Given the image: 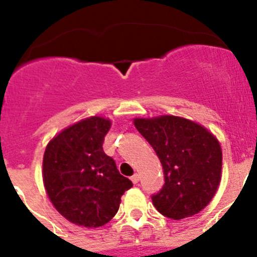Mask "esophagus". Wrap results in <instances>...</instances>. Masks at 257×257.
Masks as SVG:
<instances>
[{"label": "esophagus", "mask_w": 257, "mask_h": 257, "mask_svg": "<svg viewBox=\"0 0 257 257\" xmlns=\"http://www.w3.org/2000/svg\"><path fill=\"white\" fill-rule=\"evenodd\" d=\"M131 180L133 181L134 184H137V183H138V181H139V175H138V174H134L133 177L131 178Z\"/></svg>", "instance_id": "obj_1"}]
</instances>
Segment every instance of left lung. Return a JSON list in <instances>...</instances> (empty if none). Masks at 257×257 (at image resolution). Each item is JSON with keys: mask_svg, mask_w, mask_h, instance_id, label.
<instances>
[{"mask_svg": "<svg viewBox=\"0 0 257 257\" xmlns=\"http://www.w3.org/2000/svg\"><path fill=\"white\" fill-rule=\"evenodd\" d=\"M134 125L155 150L164 170V185L152 195L153 205L174 220L201 211L221 179L217 139L204 126L174 115L134 119Z\"/></svg>", "mask_w": 257, "mask_h": 257, "instance_id": "left-lung-1", "label": "left lung"}]
</instances>
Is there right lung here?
<instances>
[{"mask_svg": "<svg viewBox=\"0 0 257 257\" xmlns=\"http://www.w3.org/2000/svg\"><path fill=\"white\" fill-rule=\"evenodd\" d=\"M110 121L92 116L54 137L43 157V183L54 208L85 227L107 224L133 183L103 150Z\"/></svg>", "mask_w": 257, "mask_h": 257, "instance_id": "right-lung-1", "label": "right lung"}]
</instances>
